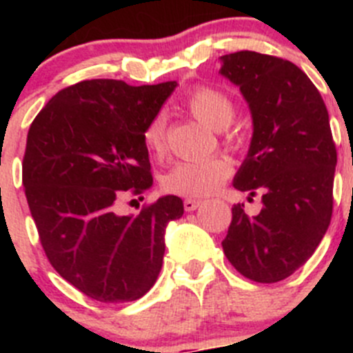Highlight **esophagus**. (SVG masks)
Returning <instances> with one entry per match:
<instances>
[{"label":"esophagus","instance_id":"esophagus-1","mask_svg":"<svg viewBox=\"0 0 353 353\" xmlns=\"http://www.w3.org/2000/svg\"><path fill=\"white\" fill-rule=\"evenodd\" d=\"M199 203H201L199 199H191V198L184 199V210H186V212H194V210L199 206Z\"/></svg>","mask_w":353,"mask_h":353}]
</instances>
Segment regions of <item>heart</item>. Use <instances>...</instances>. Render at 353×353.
Returning a JSON list of instances; mask_svg holds the SVG:
<instances>
[{"mask_svg":"<svg viewBox=\"0 0 353 353\" xmlns=\"http://www.w3.org/2000/svg\"><path fill=\"white\" fill-rule=\"evenodd\" d=\"M184 108L198 121L213 130L222 131V143L234 148L239 145V134L225 130L236 116V104L232 97L222 88L212 85H198L184 99ZM165 116L157 112L143 130V143L152 154L162 155L167 147ZM232 174V167L220 157L205 160L179 162L163 176L162 186L167 193L179 194L191 199H201L215 193Z\"/></svg>","mask_w":353,"mask_h":353,"instance_id":"heart-1","label":"heart"}]
</instances>
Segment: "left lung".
Listing matches in <instances>:
<instances>
[{"instance_id":"left-lung-1","label":"left lung","mask_w":353,"mask_h":353,"mask_svg":"<svg viewBox=\"0 0 353 353\" xmlns=\"http://www.w3.org/2000/svg\"><path fill=\"white\" fill-rule=\"evenodd\" d=\"M220 61L254 123L234 188L263 199L256 216L241 203L232 206L222 248L245 279L275 283L311 258L331 222L336 147L328 109L307 74L287 59L239 51Z\"/></svg>"}]
</instances>
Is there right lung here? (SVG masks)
Wrapping results in <instances>:
<instances>
[{"mask_svg": "<svg viewBox=\"0 0 353 353\" xmlns=\"http://www.w3.org/2000/svg\"><path fill=\"white\" fill-rule=\"evenodd\" d=\"M176 81L133 87L85 80L59 90L32 121L22 183L52 268L87 297L130 302L162 268L163 232L183 216V199L145 203L137 216L117 203L152 186L143 130Z\"/></svg>", "mask_w": 353, "mask_h": 353, "instance_id": "add662e5", "label": "right lung"}]
</instances>
